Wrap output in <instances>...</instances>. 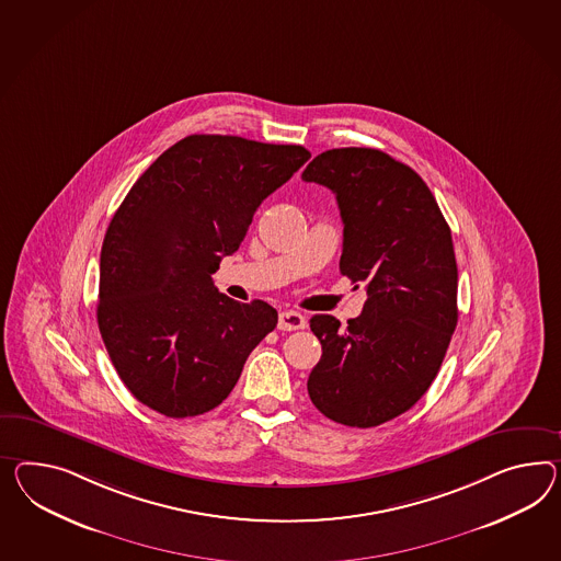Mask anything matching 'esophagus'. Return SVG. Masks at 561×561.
Listing matches in <instances>:
<instances>
[{
  "label": "esophagus",
  "instance_id": "34e87169",
  "mask_svg": "<svg viewBox=\"0 0 561 561\" xmlns=\"http://www.w3.org/2000/svg\"><path fill=\"white\" fill-rule=\"evenodd\" d=\"M305 325H307L305 317H302L301 313H297V311H283V313L278 316V330H302Z\"/></svg>",
  "mask_w": 561,
  "mask_h": 561
}]
</instances>
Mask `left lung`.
<instances>
[{
    "instance_id": "obj_1",
    "label": "left lung",
    "mask_w": 561,
    "mask_h": 561,
    "mask_svg": "<svg viewBox=\"0 0 561 561\" xmlns=\"http://www.w3.org/2000/svg\"><path fill=\"white\" fill-rule=\"evenodd\" d=\"M302 181L335 193L344 221L340 273L368 293L347 325L311 317L323 354L307 390L331 421L376 427L427 392L458 325L451 231L425 181L382 150H325Z\"/></svg>"
}]
</instances>
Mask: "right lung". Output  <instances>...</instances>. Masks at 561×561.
I'll return each mask as SVG.
<instances>
[{"label": "right lung", "instance_id": "1", "mask_svg": "<svg viewBox=\"0 0 561 561\" xmlns=\"http://www.w3.org/2000/svg\"><path fill=\"white\" fill-rule=\"evenodd\" d=\"M309 159L302 146L193 134L129 188L101 245L98 323L122 382L152 411L216 409L276 328L268 302L233 301L211 274Z\"/></svg>", "mask_w": 561, "mask_h": 561}]
</instances>
